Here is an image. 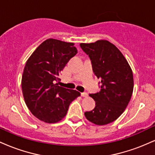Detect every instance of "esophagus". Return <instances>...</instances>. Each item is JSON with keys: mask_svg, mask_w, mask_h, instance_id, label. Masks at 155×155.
Here are the masks:
<instances>
[{"mask_svg": "<svg viewBox=\"0 0 155 155\" xmlns=\"http://www.w3.org/2000/svg\"><path fill=\"white\" fill-rule=\"evenodd\" d=\"M81 95L84 97H87V96H88V94L87 93V92H81Z\"/></svg>", "mask_w": 155, "mask_h": 155, "instance_id": "1", "label": "esophagus"}]
</instances>
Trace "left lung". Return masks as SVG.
Masks as SVG:
<instances>
[{
  "label": "left lung",
  "instance_id": "8db88e82",
  "mask_svg": "<svg viewBox=\"0 0 155 155\" xmlns=\"http://www.w3.org/2000/svg\"><path fill=\"white\" fill-rule=\"evenodd\" d=\"M80 47L91 60L95 76L101 80V90L90 94L95 107L84 113L96 125H105L119 118L128 105L133 91L132 69L122 53L107 40L81 43Z\"/></svg>",
  "mask_w": 155,
  "mask_h": 155
}]
</instances>
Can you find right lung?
Segmentation results:
<instances>
[{"mask_svg":"<svg viewBox=\"0 0 155 155\" xmlns=\"http://www.w3.org/2000/svg\"><path fill=\"white\" fill-rule=\"evenodd\" d=\"M74 43L48 38L27 60L22 76L25 102L33 115L46 123H56L66 115L69 105L81 95L58 86L60 72L77 53Z\"/></svg>","mask_w":155,"mask_h":155,"instance_id":"add662e5","label":"right lung"}]
</instances>
